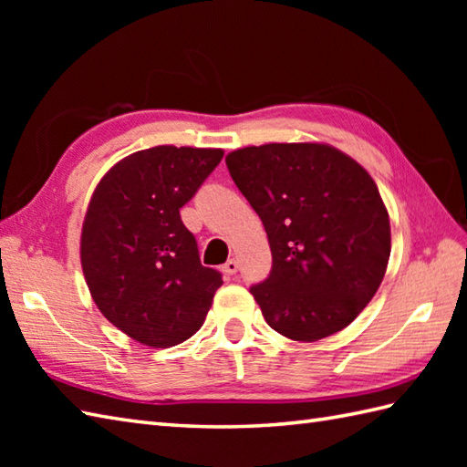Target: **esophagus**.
<instances>
[{"label":"esophagus","instance_id":"34e87169","mask_svg":"<svg viewBox=\"0 0 467 467\" xmlns=\"http://www.w3.org/2000/svg\"><path fill=\"white\" fill-rule=\"evenodd\" d=\"M223 273H226L228 276H234L236 273H239V263H236L234 259H228V261L223 265Z\"/></svg>","mask_w":467,"mask_h":467}]
</instances>
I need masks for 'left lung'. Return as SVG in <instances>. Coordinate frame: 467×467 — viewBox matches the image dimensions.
I'll return each mask as SVG.
<instances>
[{
  "instance_id": "obj_1",
  "label": "left lung",
  "mask_w": 467,
  "mask_h": 467,
  "mask_svg": "<svg viewBox=\"0 0 467 467\" xmlns=\"http://www.w3.org/2000/svg\"><path fill=\"white\" fill-rule=\"evenodd\" d=\"M226 168L269 236L271 273L251 286L266 323L293 341L345 329L379 289L391 253L373 178L309 142L241 148Z\"/></svg>"
}]
</instances>
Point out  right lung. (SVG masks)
<instances>
[{
	"label": "right lung",
	"mask_w": 467,
	"mask_h": 467,
	"mask_svg": "<svg viewBox=\"0 0 467 467\" xmlns=\"http://www.w3.org/2000/svg\"><path fill=\"white\" fill-rule=\"evenodd\" d=\"M223 150L156 146L110 168L82 228V269L98 309L148 347H172L204 323L223 275L202 266L181 218Z\"/></svg>",
	"instance_id": "obj_1"
}]
</instances>
